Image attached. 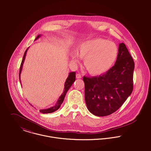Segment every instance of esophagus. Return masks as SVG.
<instances>
[{
  "label": "esophagus",
  "instance_id": "obj_1",
  "mask_svg": "<svg viewBox=\"0 0 151 151\" xmlns=\"http://www.w3.org/2000/svg\"><path fill=\"white\" fill-rule=\"evenodd\" d=\"M81 77H82V76H81V74L78 73V74H76V78H81Z\"/></svg>",
  "mask_w": 151,
  "mask_h": 151
}]
</instances>
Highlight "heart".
Returning a JSON list of instances; mask_svg holds the SVG:
<instances>
[{
  "mask_svg": "<svg viewBox=\"0 0 151 151\" xmlns=\"http://www.w3.org/2000/svg\"><path fill=\"white\" fill-rule=\"evenodd\" d=\"M77 53L72 55L73 59L78 62L79 56L84 59L87 71L92 75H99L107 71L115 62L118 55L117 45L102 38L93 39L80 43Z\"/></svg>",
  "mask_w": 151,
  "mask_h": 151,
  "instance_id": "1",
  "label": "heart"
}]
</instances>
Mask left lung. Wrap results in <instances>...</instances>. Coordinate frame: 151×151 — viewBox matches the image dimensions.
I'll return each mask as SVG.
<instances>
[{
	"mask_svg": "<svg viewBox=\"0 0 151 151\" xmlns=\"http://www.w3.org/2000/svg\"><path fill=\"white\" fill-rule=\"evenodd\" d=\"M114 65L105 74L84 76L85 100L88 110L97 116H106L120 108L133 90L134 62L124 43L119 44Z\"/></svg>",
	"mask_w": 151,
	"mask_h": 151,
	"instance_id": "obj_1",
	"label": "left lung"
}]
</instances>
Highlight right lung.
<instances>
[{
	"instance_id": "add662e5",
	"label": "right lung",
	"mask_w": 151,
	"mask_h": 151,
	"mask_svg": "<svg viewBox=\"0 0 151 151\" xmlns=\"http://www.w3.org/2000/svg\"><path fill=\"white\" fill-rule=\"evenodd\" d=\"M41 35H38L37 36V37L35 38V40H37L38 38H39L40 37ZM28 48H27L25 50V52H24V56H23V59L22 60V63L20 65V71H19V78H20V74H21V72H22V65L24 62V60L25 58V55L27 52ZM76 80V73L75 72H71L69 73L68 76L67 77V78L66 79V81L65 82V88H64V91L63 92V93L60 95V96L59 97L56 104L54 106H52L51 108H48L46 109H41L40 110V112H41L43 114H45V113H53L54 111H55L56 110H58L59 108L60 107L61 105L62 104L64 99H65V96L66 95L67 92L68 91V90L69 89V88L71 87V86L73 85V84L74 83V82ZM21 83V82H20Z\"/></svg>"
}]
</instances>
